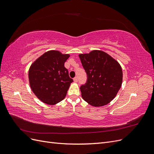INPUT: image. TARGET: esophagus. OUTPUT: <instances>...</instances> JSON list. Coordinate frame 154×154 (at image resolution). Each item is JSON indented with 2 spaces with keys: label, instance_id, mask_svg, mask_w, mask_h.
<instances>
[{
  "label": "esophagus",
  "instance_id": "34e87169",
  "mask_svg": "<svg viewBox=\"0 0 154 154\" xmlns=\"http://www.w3.org/2000/svg\"><path fill=\"white\" fill-rule=\"evenodd\" d=\"M74 82H78V78L77 77H74Z\"/></svg>",
  "mask_w": 154,
  "mask_h": 154
}]
</instances>
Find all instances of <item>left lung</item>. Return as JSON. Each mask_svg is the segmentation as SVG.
I'll return each mask as SVG.
<instances>
[{
    "label": "left lung",
    "mask_w": 154,
    "mask_h": 154,
    "mask_svg": "<svg viewBox=\"0 0 154 154\" xmlns=\"http://www.w3.org/2000/svg\"><path fill=\"white\" fill-rule=\"evenodd\" d=\"M87 80L82 85L83 99L94 106L110 103L122 84L123 72L119 63L103 51H92L79 55Z\"/></svg>",
    "instance_id": "obj_1"
}]
</instances>
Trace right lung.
<instances>
[{
	"label": "right lung",
	"mask_w": 154,
	"mask_h": 154,
	"mask_svg": "<svg viewBox=\"0 0 154 154\" xmlns=\"http://www.w3.org/2000/svg\"><path fill=\"white\" fill-rule=\"evenodd\" d=\"M69 54L58 51L45 53L31 65L29 80L32 92L39 100L48 105H54L66 97L73 80L69 76L64 63Z\"/></svg>",
	"instance_id": "1"
}]
</instances>
